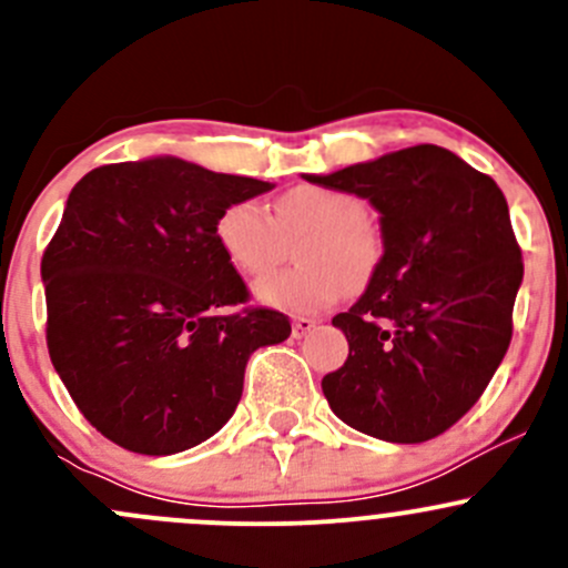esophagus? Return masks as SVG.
Here are the masks:
<instances>
[{"label":"esophagus","instance_id":"1","mask_svg":"<svg viewBox=\"0 0 568 568\" xmlns=\"http://www.w3.org/2000/svg\"><path fill=\"white\" fill-rule=\"evenodd\" d=\"M318 321L311 318V316H296L294 321H291V332H294V337H305L311 335L313 329H316Z\"/></svg>","mask_w":568,"mask_h":568}]
</instances>
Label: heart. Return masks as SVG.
<instances>
[{"instance_id": "1", "label": "heart", "mask_w": 568, "mask_h": 568, "mask_svg": "<svg viewBox=\"0 0 568 568\" xmlns=\"http://www.w3.org/2000/svg\"><path fill=\"white\" fill-rule=\"evenodd\" d=\"M214 236L222 255L244 277H263L300 242L296 266L257 283V296L291 313H316L374 280L385 239L368 222L357 194L326 186H294L268 214L257 200H233L220 211Z\"/></svg>"}]
</instances>
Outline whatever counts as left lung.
I'll return each mask as SVG.
<instances>
[{
    "mask_svg": "<svg viewBox=\"0 0 568 568\" xmlns=\"http://www.w3.org/2000/svg\"><path fill=\"white\" fill-rule=\"evenodd\" d=\"M307 181L371 200L385 239L365 294L332 318L348 357L321 390L376 439L439 437L484 395L511 343L525 266L500 186L437 145Z\"/></svg>",
    "mask_w": 568,
    "mask_h": 568,
    "instance_id": "obj_1",
    "label": "left lung"
}]
</instances>
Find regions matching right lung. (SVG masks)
Returning <instances> with one entry per match:
<instances>
[{"label":"right lung","instance_id":"obj_1","mask_svg":"<svg viewBox=\"0 0 568 568\" xmlns=\"http://www.w3.org/2000/svg\"><path fill=\"white\" fill-rule=\"evenodd\" d=\"M272 189L183 159L104 164L68 194L40 261L45 346L90 426L120 448L170 456L236 412L255 348L291 321L250 305L214 236L220 211Z\"/></svg>","mask_w":568,"mask_h":568}]
</instances>
